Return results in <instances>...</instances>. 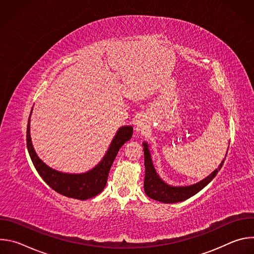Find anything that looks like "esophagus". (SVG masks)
<instances>
[{"label":"esophagus","instance_id":"1","mask_svg":"<svg viewBox=\"0 0 254 254\" xmlns=\"http://www.w3.org/2000/svg\"><path fill=\"white\" fill-rule=\"evenodd\" d=\"M146 128H147V124H146V122H144V120L139 119L138 121H136V123H135V130L137 132H141Z\"/></svg>","mask_w":254,"mask_h":254}]
</instances>
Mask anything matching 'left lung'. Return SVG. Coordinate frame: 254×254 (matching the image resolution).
<instances>
[{
    "label": "left lung",
    "mask_w": 254,
    "mask_h": 254,
    "mask_svg": "<svg viewBox=\"0 0 254 254\" xmlns=\"http://www.w3.org/2000/svg\"><path fill=\"white\" fill-rule=\"evenodd\" d=\"M143 146V156H144V168H146V173H144V181H143V189L148 197L160 201L162 203L171 204V203H178L182 202L190 197L197 194L199 191H201L204 187H206L211 181L214 179V177L220 171V169L223 166L224 160L219 165L218 169L214 170L209 176H207L205 179L201 180L200 182L189 185V186H172L166 183L165 181L159 176L157 173L153 160L151 151L149 149V144L147 141L142 142Z\"/></svg>",
    "instance_id": "1"
}]
</instances>
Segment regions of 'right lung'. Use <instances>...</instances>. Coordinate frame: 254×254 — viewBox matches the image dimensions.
<instances>
[{
    "mask_svg": "<svg viewBox=\"0 0 254 254\" xmlns=\"http://www.w3.org/2000/svg\"><path fill=\"white\" fill-rule=\"evenodd\" d=\"M32 111L27 127V148L36 171L45 181V183L57 193L78 200H87L101 193L106 185L108 173L120 149L132 135V127L124 126L119 128L102 160L94 168L85 173L69 174L52 169L36 154L30 134Z\"/></svg>",
    "mask_w": 254,
    "mask_h": 254,
    "instance_id": "right-lung-1",
    "label": "right lung"
}]
</instances>
